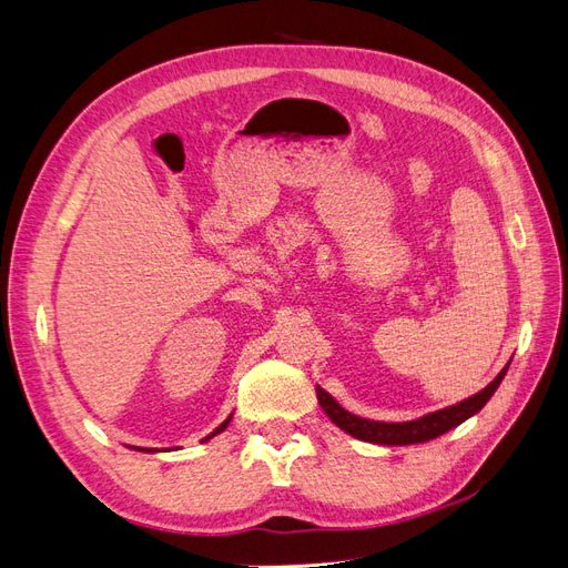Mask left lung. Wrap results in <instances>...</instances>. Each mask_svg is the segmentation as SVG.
Listing matches in <instances>:
<instances>
[{
    "mask_svg": "<svg viewBox=\"0 0 568 568\" xmlns=\"http://www.w3.org/2000/svg\"><path fill=\"white\" fill-rule=\"evenodd\" d=\"M507 367L500 374H497L484 390H478L476 395H471V398L462 400L453 407L432 412V415H426V417L415 419V422L390 424V422H372V419L355 417V415H351L348 409H343L332 398V395L320 386H317V400H320L322 409L326 412V417H329L338 428H343V432L359 438V440L379 443V445H412V443H424V440L438 438L445 432L455 428L457 424H462L464 419H469L471 415H476V412L490 400V395L495 393V388L500 386V382L505 379Z\"/></svg>",
    "mask_w": 568,
    "mask_h": 568,
    "instance_id": "8db88e82",
    "label": "left lung"
}]
</instances>
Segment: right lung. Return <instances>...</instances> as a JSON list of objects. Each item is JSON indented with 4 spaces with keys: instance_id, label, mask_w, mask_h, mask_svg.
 I'll list each match as a JSON object with an SVG mask.
<instances>
[{
    "instance_id": "obj_1",
    "label": "right lung",
    "mask_w": 568,
    "mask_h": 568,
    "mask_svg": "<svg viewBox=\"0 0 568 568\" xmlns=\"http://www.w3.org/2000/svg\"><path fill=\"white\" fill-rule=\"evenodd\" d=\"M230 419H232V417H227V419H225V422H222V424H220V426H217V428H215V432H213V434H211V436H209V438H213V436H217V434H220V432H225V428H227V424H230Z\"/></svg>"
}]
</instances>
